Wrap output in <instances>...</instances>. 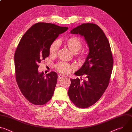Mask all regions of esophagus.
Listing matches in <instances>:
<instances>
[{
    "mask_svg": "<svg viewBox=\"0 0 132 132\" xmlns=\"http://www.w3.org/2000/svg\"><path fill=\"white\" fill-rule=\"evenodd\" d=\"M63 77H64V75H61V74H59V75H58V78H59V79H61L63 78Z\"/></svg>",
    "mask_w": 132,
    "mask_h": 132,
    "instance_id": "esophagus-1",
    "label": "esophagus"
}]
</instances>
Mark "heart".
I'll return each mask as SVG.
<instances>
[{"label":"heart","mask_w":132,"mask_h":132,"mask_svg":"<svg viewBox=\"0 0 132 132\" xmlns=\"http://www.w3.org/2000/svg\"><path fill=\"white\" fill-rule=\"evenodd\" d=\"M65 44L73 54L78 53L81 49L83 45L81 40L76 36H72L67 39L65 41ZM59 45L60 44L57 41H54L51 43L49 47V54L50 56L52 57L56 56L59 51ZM78 58L79 60L82 61L84 60L85 56L83 54H80L78 55ZM55 67L59 72L64 74L68 73L75 69V66L73 64L63 62H59Z\"/></svg>","instance_id":"obj_1"}]
</instances>
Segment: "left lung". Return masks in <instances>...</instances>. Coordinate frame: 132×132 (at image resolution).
I'll use <instances>...</instances> for the list:
<instances>
[{"label":"left lung","mask_w":132,"mask_h":132,"mask_svg":"<svg viewBox=\"0 0 132 132\" xmlns=\"http://www.w3.org/2000/svg\"><path fill=\"white\" fill-rule=\"evenodd\" d=\"M84 36L89 52L81 67L75 74L81 80L70 79L68 94L77 107L87 108L96 103L107 88L111 75L113 59L109 42L102 30L94 23H82L70 31ZM86 79L81 81L82 76Z\"/></svg>","instance_id":"left-lung-1"}]
</instances>
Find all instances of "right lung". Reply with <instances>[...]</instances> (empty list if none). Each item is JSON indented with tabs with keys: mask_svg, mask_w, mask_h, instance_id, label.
<instances>
[{
	"mask_svg": "<svg viewBox=\"0 0 132 132\" xmlns=\"http://www.w3.org/2000/svg\"><path fill=\"white\" fill-rule=\"evenodd\" d=\"M68 29L37 23L25 33L18 44L14 57L16 81L22 95L33 104H44L53 95L57 74L54 71L46 75L39 72V64L49 56L51 43Z\"/></svg>",
	"mask_w": 132,
	"mask_h": 132,
	"instance_id": "right-lung-1",
	"label": "right lung"
}]
</instances>
